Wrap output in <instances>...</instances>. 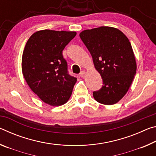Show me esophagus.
<instances>
[{
  "instance_id": "1",
  "label": "esophagus",
  "mask_w": 156,
  "mask_h": 156,
  "mask_svg": "<svg viewBox=\"0 0 156 156\" xmlns=\"http://www.w3.org/2000/svg\"><path fill=\"white\" fill-rule=\"evenodd\" d=\"M80 76L82 78H84L86 76V72H84V71H82V72L80 73Z\"/></svg>"
}]
</instances>
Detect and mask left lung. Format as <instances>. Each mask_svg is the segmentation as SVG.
<instances>
[{
  "label": "left lung",
  "instance_id": "8db88e82",
  "mask_svg": "<svg viewBox=\"0 0 156 156\" xmlns=\"http://www.w3.org/2000/svg\"><path fill=\"white\" fill-rule=\"evenodd\" d=\"M80 37L102 79V88L93 93L94 99L106 105L117 103L128 91L137 69L128 38L118 29L107 26L84 30Z\"/></svg>",
  "mask_w": 156,
  "mask_h": 156
}]
</instances>
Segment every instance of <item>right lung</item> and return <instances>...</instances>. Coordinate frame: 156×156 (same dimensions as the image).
I'll return each instance as SVG.
<instances>
[{
	"instance_id": "right-lung-1",
	"label": "right lung",
	"mask_w": 156,
	"mask_h": 156,
	"mask_svg": "<svg viewBox=\"0 0 156 156\" xmlns=\"http://www.w3.org/2000/svg\"><path fill=\"white\" fill-rule=\"evenodd\" d=\"M76 31L44 30L28 39L22 56V72L30 88L53 107L65 104L72 96L77 78L67 73L62 51Z\"/></svg>"
}]
</instances>
